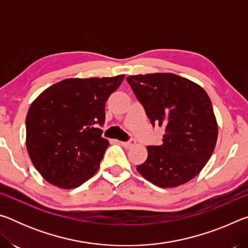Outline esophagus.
<instances>
[{
    "label": "esophagus",
    "mask_w": 248,
    "mask_h": 248,
    "mask_svg": "<svg viewBox=\"0 0 248 248\" xmlns=\"http://www.w3.org/2000/svg\"><path fill=\"white\" fill-rule=\"evenodd\" d=\"M120 144L124 146V148H125V149H130V148H132V146L136 144V140H133V139H130L129 141H127V142H120Z\"/></svg>",
    "instance_id": "34e87169"
}]
</instances>
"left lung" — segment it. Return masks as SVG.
Listing matches in <instances>:
<instances>
[{"instance_id":"left-lung-1","label":"left lung","mask_w":248,"mask_h":248,"mask_svg":"<svg viewBox=\"0 0 248 248\" xmlns=\"http://www.w3.org/2000/svg\"><path fill=\"white\" fill-rule=\"evenodd\" d=\"M133 93L153 125L165 127L162 144L148 146L137 170L161 188H173L198 175L215 151L217 124L208 94L173 73L130 75Z\"/></svg>"}]
</instances>
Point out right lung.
Segmentation results:
<instances>
[{
  "label": "right lung",
  "mask_w": 248,
  "mask_h": 248,
  "mask_svg": "<svg viewBox=\"0 0 248 248\" xmlns=\"http://www.w3.org/2000/svg\"><path fill=\"white\" fill-rule=\"evenodd\" d=\"M124 78H65L31 103L26 146L33 166L48 183L72 189L97 171L109 145L100 129L105 104Z\"/></svg>",
  "instance_id": "add662e5"
}]
</instances>
